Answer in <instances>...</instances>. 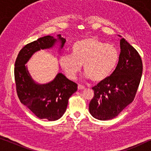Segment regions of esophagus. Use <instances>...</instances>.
Returning <instances> with one entry per match:
<instances>
[{
  "label": "esophagus",
  "mask_w": 151,
  "mask_h": 151,
  "mask_svg": "<svg viewBox=\"0 0 151 151\" xmlns=\"http://www.w3.org/2000/svg\"><path fill=\"white\" fill-rule=\"evenodd\" d=\"M78 89H84V85H82V84H78Z\"/></svg>",
  "instance_id": "esophagus-1"
}]
</instances>
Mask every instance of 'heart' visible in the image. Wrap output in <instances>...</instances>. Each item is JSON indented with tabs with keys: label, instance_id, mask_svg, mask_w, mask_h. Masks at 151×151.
Wrapping results in <instances>:
<instances>
[{
	"label": "heart",
	"instance_id": "b5f03b06",
	"mask_svg": "<svg viewBox=\"0 0 151 151\" xmlns=\"http://www.w3.org/2000/svg\"><path fill=\"white\" fill-rule=\"evenodd\" d=\"M71 55L63 54L60 65L66 75L73 80L83 65L86 77L99 82L106 80L115 69L119 53L113 44L105 43L94 37L78 40L72 45Z\"/></svg>",
	"mask_w": 151,
	"mask_h": 151
}]
</instances>
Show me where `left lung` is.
<instances>
[{
    "label": "left lung",
    "instance_id": "left-lung-1",
    "mask_svg": "<svg viewBox=\"0 0 151 151\" xmlns=\"http://www.w3.org/2000/svg\"><path fill=\"white\" fill-rule=\"evenodd\" d=\"M116 68L106 80L92 88L94 96L89 112L95 118L109 120L117 116L134 100L141 80L143 65L137 50L124 38Z\"/></svg>",
    "mask_w": 151,
    "mask_h": 151
}]
</instances>
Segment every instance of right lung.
<instances>
[{
  "label": "right lung",
  "mask_w": 151,
  "mask_h": 151,
  "mask_svg": "<svg viewBox=\"0 0 151 151\" xmlns=\"http://www.w3.org/2000/svg\"><path fill=\"white\" fill-rule=\"evenodd\" d=\"M61 48L66 40L58 35ZM56 39L46 36L26 45L18 53L15 62L14 78L16 92L22 104L40 119L55 121L60 118L67 109L68 100L77 91L78 84L58 73L55 79L46 84H36L29 73L25 64L40 49L52 47Z\"/></svg>",
  "instance_id": "1"
}]
</instances>
